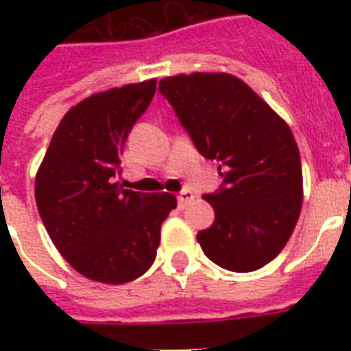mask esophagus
Instances as JSON below:
<instances>
[{
    "mask_svg": "<svg viewBox=\"0 0 351 351\" xmlns=\"http://www.w3.org/2000/svg\"><path fill=\"white\" fill-rule=\"evenodd\" d=\"M191 200H195V195H193V191H189V189H184V191L178 195V208L184 209L187 204L191 202Z\"/></svg>",
    "mask_w": 351,
    "mask_h": 351,
    "instance_id": "obj_1",
    "label": "esophagus"
}]
</instances>
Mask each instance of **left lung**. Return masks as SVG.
<instances>
[{
  "mask_svg": "<svg viewBox=\"0 0 351 351\" xmlns=\"http://www.w3.org/2000/svg\"><path fill=\"white\" fill-rule=\"evenodd\" d=\"M158 90L204 158L217 160L222 189L204 198L215 222L197 234L217 266L261 269L288 244L302 209V165L289 125L250 85L228 73L176 74Z\"/></svg>",
  "mask_w": 351,
  "mask_h": 351,
  "instance_id": "left-lung-1",
  "label": "left lung"
}]
</instances>
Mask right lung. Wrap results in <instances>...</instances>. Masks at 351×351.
I'll return each mask as SVG.
<instances>
[{"mask_svg":"<svg viewBox=\"0 0 351 351\" xmlns=\"http://www.w3.org/2000/svg\"><path fill=\"white\" fill-rule=\"evenodd\" d=\"M156 78L112 87L71 107L36 173V206L56 250L84 277L125 284L156 258L171 193L121 189L127 134L153 100Z\"/></svg>","mask_w":351,"mask_h":351,"instance_id":"1","label":"right lung"}]
</instances>
